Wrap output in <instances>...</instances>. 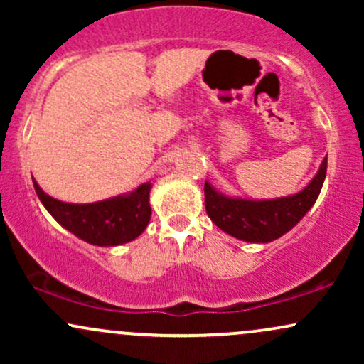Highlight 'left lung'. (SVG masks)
<instances>
[{"mask_svg": "<svg viewBox=\"0 0 364 364\" xmlns=\"http://www.w3.org/2000/svg\"><path fill=\"white\" fill-rule=\"evenodd\" d=\"M327 174V157L313 179L294 195L279 198H243L225 195L205 181L207 215L229 236L248 243H270L291 231L318 198Z\"/></svg>", "mask_w": 364, "mask_h": 364, "instance_id": "8db88e82", "label": "left lung"}]
</instances>
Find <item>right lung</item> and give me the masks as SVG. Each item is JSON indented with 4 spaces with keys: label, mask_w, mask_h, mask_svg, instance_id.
<instances>
[{
    "label": "right lung",
    "mask_w": 364,
    "mask_h": 364,
    "mask_svg": "<svg viewBox=\"0 0 364 364\" xmlns=\"http://www.w3.org/2000/svg\"><path fill=\"white\" fill-rule=\"evenodd\" d=\"M34 188L46 210L80 240L95 246H118L136 240L152 215V183H141L133 191L92 203L61 202L48 195L36 179Z\"/></svg>",
    "instance_id": "add662e5"
}]
</instances>
